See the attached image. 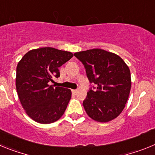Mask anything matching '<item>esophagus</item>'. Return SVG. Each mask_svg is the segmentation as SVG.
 <instances>
[{
  "mask_svg": "<svg viewBox=\"0 0 155 155\" xmlns=\"http://www.w3.org/2000/svg\"><path fill=\"white\" fill-rule=\"evenodd\" d=\"M72 92H73V93H77V92H78V90H77V89L72 90Z\"/></svg>",
  "mask_w": 155,
  "mask_h": 155,
  "instance_id": "34e87169",
  "label": "esophagus"
}]
</instances>
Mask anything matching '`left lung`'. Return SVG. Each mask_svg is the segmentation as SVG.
Segmentation results:
<instances>
[{
    "label": "left lung",
    "instance_id": "left-lung-1",
    "mask_svg": "<svg viewBox=\"0 0 155 155\" xmlns=\"http://www.w3.org/2000/svg\"><path fill=\"white\" fill-rule=\"evenodd\" d=\"M74 55L84 66L89 81L96 84L95 89L87 91L83 102L87 116L100 123L116 119L125 108L130 91L129 67L118 55L102 49Z\"/></svg>",
    "mask_w": 155,
    "mask_h": 155
}]
</instances>
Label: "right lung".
<instances>
[{
	"instance_id": "1",
	"label": "right lung",
	"mask_w": 155,
	"mask_h": 155,
	"mask_svg": "<svg viewBox=\"0 0 155 155\" xmlns=\"http://www.w3.org/2000/svg\"><path fill=\"white\" fill-rule=\"evenodd\" d=\"M73 57L71 52L52 47L31 50L16 68V90L28 116L42 124L54 123L64 115L71 91L50 85L60 77L59 68Z\"/></svg>"
}]
</instances>
